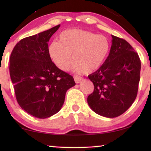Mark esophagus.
<instances>
[{
    "mask_svg": "<svg viewBox=\"0 0 151 151\" xmlns=\"http://www.w3.org/2000/svg\"><path fill=\"white\" fill-rule=\"evenodd\" d=\"M74 79H75V83L77 84V83H80V82L81 81L82 78L80 77V76H74Z\"/></svg>",
    "mask_w": 151,
    "mask_h": 151,
    "instance_id": "1",
    "label": "esophagus"
}]
</instances>
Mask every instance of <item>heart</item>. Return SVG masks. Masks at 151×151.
<instances>
[{
    "instance_id": "obj_1",
    "label": "heart",
    "mask_w": 151,
    "mask_h": 151,
    "mask_svg": "<svg viewBox=\"0 0 151 151\" xmlns=\"http://www.w3.org/2000/svg\"><path fill=\"white\" fill-rule=\"evenodd\" d=\"M58 42H50L48 53L52 63L62 70L72 68L79 73L90 74L102 67L108 57L111 43L103 35L79 29L64 30Z\"/></svg>"
}]
</instances>
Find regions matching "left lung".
<instances>
[{
    "label": "left lung",
    "instance_id": "8db88e82",
    "mask_svg": "<svg viewBox=\"0 0 151 151\" xmlns=\"http://www.w3.org/2000/svg\"><path fill=\"white\" fill-rule=\"evenodd\" d=\"M109 55L102 67L88 76L94 91L88 96L89 106L96 114L114 118L133 103L140 81V60L126 40L112 35Z\"/></svg>",
    "mask_w": 151,
    "mask_h": 151
}]
</instances>
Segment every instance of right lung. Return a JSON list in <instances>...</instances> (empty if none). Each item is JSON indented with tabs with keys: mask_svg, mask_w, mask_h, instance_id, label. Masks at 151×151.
<instances>
[{
	"mask_svg": "<svg viewBox=\"0 0 151 151\" xmlns=\"http://www.w3.org/2000/svg\"><path fill=\"white\" fill-rule=\"evenodd\" d=\"M60 26L20 40L10 57V75L18 103L39 119L57 113L66 91L75 85L73 76L59 69L48 53V42Z\"/></svg>",
	"mask_w": 151,
	"mask_h": 151,
	"instance_id": "right-lung-1",
	"label": "right lung"
}]
</instances>
